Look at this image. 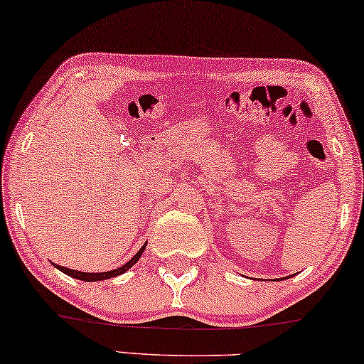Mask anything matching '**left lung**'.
Segmentation results:
<instances>
[{"label":"left lung","mask_w":364,"mask_h":364,"mask_svg":"<svg viewBox=\"0 0 364 364\" xmlns=\"http://www.w3.org/2000/svg\"><path fill=\"white\" fill-rule=\"evenodd\" d=\"M290 277H291V275H290ZM287 278H288V277H287ZM277 280H278V278H277Z\"/></svg>","instance_id":"1"}]
</instances>
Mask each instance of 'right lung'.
I'll return each mask as SVG.
<instances>
[{
  "label": "right lung",
  "mask_w": 364,
  "mask_h": 364,
  "mask_svg": "<svg viewBox=\"0 0 364 364\" xmlns=\"http://www.w3.org/2000/svg\"><path fill=\"white\" fill-rule=\"evenodd\" d=\"M146 245L147 243H144L141 247V250H139L136 255H134L131 260L127 263H124L122 267L119 268H114V270H109V272H101V273H87V272H79V270H73V268H66V267H61V265H56V263H53L54 267L58 268L59 272L66 273L71 278H76V280H82V282H101V280H109V278H114L117 275H122V273H126L129 268H132L136 263L139 262V258L142 257L144 250H146Z\"/></svg>",
  "instance_id": "obj_1"
}]
</instances>
